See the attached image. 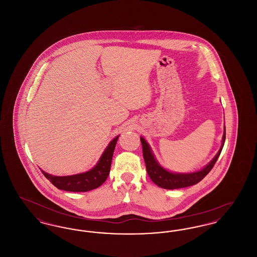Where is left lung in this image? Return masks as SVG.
<instances>
[{"instance_id":"8db88e82","label":"left lung","mask_w":257,"mask_h":257,"mask_svg":"<svg viewBox=\"0 0 257 257\" xmlns=\"http://www.w3.org/2000/svg\"><path fill=\"white\" fill-rule=\"evenodd\" d=\"M141 142L143 146V155L146 163L147 173L150 179L163 189H168V190L180 189V188H185V187H189V186L198 183L213 169L214 165L216 164L217 160L220 156L221 149L225 142V127H224V133L222 136L221 147L218 154L201 171L192 172V173H172L170 171H166L157 163V161L153 156V153L151 152L150 147L143 137H141Z\"/></svg>"}]
</instances>
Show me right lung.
Here are the masks:
<instances>
[{
	"label": "right lung",
	"instance_id": "add662e5",
	"mask_svg": "<svg viewBox=\"0 0 257 257\" xmlns=\"http://www.w3.org/2000/svg\"><path fill=\"white\" fill-rule=\"evenodd\" d=\"M118 136L114 138L105 149L97 165L90 171L69 176H55L42 171L44 176L59 190L67 192H87L96 189L104 183L110 173L112 154Z\"/></svg>",
	"mask_w": 257,
	"mask_h": 257
}]
</instances>
